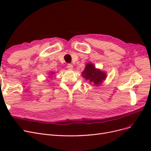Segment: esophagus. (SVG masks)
<instances>
[{"mask_svg": "<svg viewBox=\"0 0 151 151\" xmlns=\"http://www.w3.org/2000/svg\"><path fill=\"white\" fill-rule=\"evenodd\" d=\"M67 67L68 68H69V69H72V68H73V65L72 64H70V63H68L67 65Z\"/></svg>", "mask_w": 151, "mask_h": 151, "instance_id": "esophagus-1", "label": "esophagus"}]
</instances>
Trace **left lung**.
<instances>
[{
	"label": "left lung",
	"mask_w": 151,
	"mask_h": 151,
	"mask_svg": "<svg viewBox=\"0 0 151 151\" xmlns=\"http://www.w3.org/2000/svg\"><path fill=\"white\" fill-rule=\"evenodd\" d=\"M106 73L96 69L94 65L91 63H88L83 72V77L95 85L101 84L102 81L106 79Z\"/></svg>",
	"instance_id": "left-lung-1"
}]
</instances>
